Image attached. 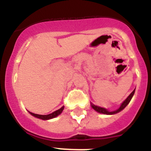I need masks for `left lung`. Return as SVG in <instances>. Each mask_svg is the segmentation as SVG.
Here are the masks:
<instances>
[{"label":"left lung","instance_id":"8db88e82","mask_svg":"<svg viewBox=\"0 0 151 151\" xmlns=\"http://www.w3.org/2000/svg\"><path fill=\"white\" fill-rule=\"evenodd\" d=\"M134 93H135V89H134V90L132 92V93L128 96V98H127V99H126V100H125V101L122 103L121 106H120V107L119 108V109H117L116 111H111V112H110V111H108V110L105 109V108H101V107H98V106L95 105V104H92V108H93L95 111H97V112L101 113V114H116V113L119 112V111H121L122 110L124 109V108H126V105H127V104L129 103V101H131V99H132V98Z\"/></svg>","mask_w":151,"mask_h":151}]
</instances>
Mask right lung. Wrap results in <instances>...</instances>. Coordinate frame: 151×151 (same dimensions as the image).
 <instances>
[{
  "label": "right lung",
  "instance_id": "1",
  "mask_svg": "<svg viewBox=\"0 0 151 151\" xmlns=\"http://www.w3.org/2000/svg\"><path fill=\"white\" fill-rule=\"evenodd\" d=\"M63 109H64V106L63 107H62L60 109L57 110V111H54L53 113H52V114H48V115H40V114H34V113H31V112H30V114H31L32 116H35V117L40 118V119H43V120H46V119H52V118H54L55 117V116H58V115H59L62 112Z\"/></svg>",
  "mask_w": 151,
  "mask_h": 151
}]
</instances>
